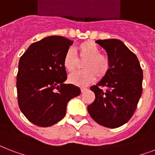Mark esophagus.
Masks as SVG:
<instances>
[{"instance_id": "esophagus-1", "label": "esophagus", "mask_w": 155, "mask_h": 155, "mask_svg": "<svg viewBox=\"0 0 155 155\" xmlns=\"http://www.w3.org/2000/svg\"><path fill=\"white\" fill-rule=\"evenodd\" d=\"M86 91H87V88H86V87H81V93H83V92H85Z\"/></svg>"}]
</instances>
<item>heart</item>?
Masks as SVG:
<instances>
[{"label":"heart","mask_w":155,"mask_h":155,"mask_svg":"<svg viewBox=\"0 0 155 155\" xmlns=\"http://www.w3.org/2000/svg\"><path fill=\"white\" fill-rule=\"evenodd\" d=\"M78 56L72 49L65 51L63 57V65L68 72L75 71L80 62L82 71L75 72L69 75V80L77 86H87L93 81L104 78L111 69V61L107 56L100 53L101 49L92 41H86L77 47Z\"/></svg>","instance_id":"heart-1"}]
</instances>
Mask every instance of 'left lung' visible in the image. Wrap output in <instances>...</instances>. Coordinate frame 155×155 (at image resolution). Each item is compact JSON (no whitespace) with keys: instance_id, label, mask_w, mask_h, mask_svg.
I'll use <instances>...</instances> for the list:
<instances>
[{"instance_id":"left-lung-1","label":"left lung","mask_w":155,"mask_h":155,"mask_svg":"<svg viewBox=\"0 0 155 155\" xmlns=\"http://www.w3.org/2000/svg\"><path fill=\"white\" fill-rule=\"evenodd\" d=\"M106 50L111 69L91 90L95 99L87 107L91 118L102 126L115 129L130 120L142 93L143 72L138 59L119 39H99ZM105 87L104 91L101 89Z\"/></svg>"}]
</instances>
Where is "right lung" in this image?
Wrapping results in <instances>:
<instances>
[{"instance_id":"1","label":"right lung","mask_w":155,"mask_h":155,"mask_svg":"<svg viewBox=\"0 0 155 155\" xmlns=\"http://www.w3.org/2000/svg\"><path fill=\"white\" fill-rule=\"evenodd\" d=\"M74 41L49 36L33 43L20 57L17 74L19 108L29 121L49 127L62 120L68 102L81 91L64 84L67 74L63 57Z\"/></svg>"}]
</instances>
